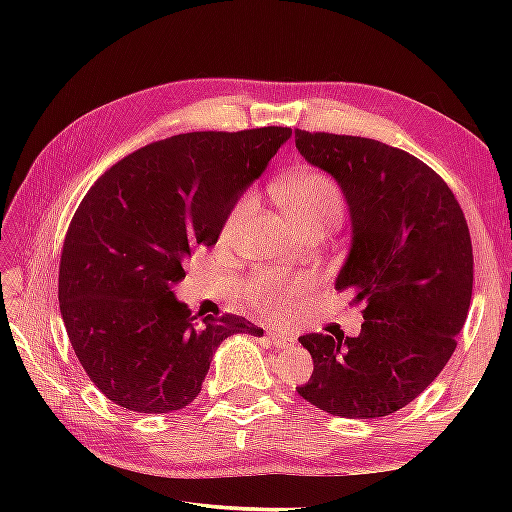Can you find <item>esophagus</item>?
Returning a JSON list of instances; mask_svg holds the SVG:
<instances>
[{
    "label": "esophagus",
    "mask_w": 512,
    "mask_h": 512,
    "mask_svg": "<svg viewBox=\"0 0 512 512\" xmlns=\"http://www.w3.org/2000/svg\"><path fill=\"white\" fill-rule=\"evenodd\" d=\"M266 336H268V341L275 345V348H291V345H293V339H291V336H287V334L266 332Z\"/></svg>",
    "instance_id": "34e87169"
}]
</instances>
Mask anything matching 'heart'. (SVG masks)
<instances>
[{"instance_id": "heart-1", "label": "heart", "mask_w": 512, "mask_h": 512, "mask_svg": "<svg viewBox=\"0 0 512 512\" xmlns=\"http://www.w3.org/2000/svg\"><path fill=\"white\" fill-rule=\"evenodd\" d=\"M275 196L280 198L284 210L291 214L302 232L325 228V225H339L345 212V198L339 185L327 173L305 171L289 180L275 185ZM257 210V194L246 189L232 203L228 219L223 225L225 237H235L237 230L244 225ZM309 289L307 277H282L275 273H262L253 277L248 284V302L259 311H275L282 305H289Z\"/></svg>"}]
</instances>
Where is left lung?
I'll return each instance as SVG.
<instances>
[{
  "mask_svg": "<svg viewBox=\"0 0 512 512\" xmlns=\"http://www.w3.org/2000/svg\"><path fill=\"white\" fill-rule=\"evenodd\" d=\"M296 149L350 207L352 246L336 289L363 302L361 334H305L314 359L298 386L316 409L384 418L413 402L456 350L472 300V239L452 189L402 149L296 128Z\"/></svg>",
  "mask_w": 512,
  "mask_h": 512,
  "instance_id": "1",
  "label": "left lung"
}]
</instances>
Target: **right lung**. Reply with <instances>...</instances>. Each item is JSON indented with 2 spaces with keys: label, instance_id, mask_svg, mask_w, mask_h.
<instances>
[{
  "label": "right lung",
  "instance_id": "right-lung-1",
  "mask_svg": "<svg viewBox=\"0 0 512 512\" xmlns=\"http://www.w3.org/2000/svg\"><path fill=\"white\" fill-rule=\"evenodd\" d=\"M289 137L284 126L173 135L112 164L85 194L65 235L58 302L76 357L108 400L135 413L185 409L221 341L264 334L235 314L196 320L171 287Z\"/></svg>",
  "mask_w": 512,
  "mask_h": 512
}]
</instances>
